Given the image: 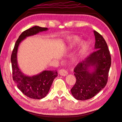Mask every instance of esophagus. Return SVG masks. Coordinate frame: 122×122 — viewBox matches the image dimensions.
Here are the masks:
<instances>
[{
  "instance_id": "34e87169",
  "label": "esophagus",
  "mask_w": 122,
  "mask_h": 122,
  "mask_svg": "<svg viewBox=\"0 0 122 122\" xmlns=\"http://www.w3.org/2000/svg\"><path fill=\"white\" fill-rule=\"evenodd\" d=\"M59 74L60 75L62 76H66L68 75V72H67V71L66 70L62 69L59 70Z\"/></svg>"
}]
</instances>
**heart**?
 Returning a JSON list of instances; mask_svg holds the SVG:
<instances>
[{
    "label": "heart",
    "mask_w": 122,
    "mask_h": 122,
    "mask_svg": "<svg viewBox=\"0 0 122 122\" xmlns=\"http://www.w3.org/2000/svg\"><path fill=\"white\" fill-rule=\"evenodd\" d=\"M80 41H81V39L79 36H72L70 37V39L69 47L70 48H71L73 46H74L79 44ZM86 43L82 42L81 45V47L80 48L79 51H78V53L74 57L72 58V61L73 63H77L80 60V59L81 58V57L83 54V52H85V50L86 49Z\"/></svg>",
    "instance_id": "heart-1"
}]
</instances>
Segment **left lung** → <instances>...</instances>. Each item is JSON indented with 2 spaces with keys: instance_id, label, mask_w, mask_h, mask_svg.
<instances>
[{
  "instance_id": "1",
  "label": "left lung",
  "mask_w": 122,
  "mask_h": 122,
  "mask_svg": "<svg viewBox=\"0 0 122 122\" xmlns=\"http://www.w3.org/2000/svg\"><path fill=\"white\" fill-rule=\"evenodd\" d=\"M94 51L75 67V85L71 89L73 97L78 100H88L95 96L106 86L111 64L110 51L105 40L94 31Z\"/></svg>"
}]
</instances>
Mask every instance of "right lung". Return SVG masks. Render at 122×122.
<instances>
[{"mask_svg":"<svg viewBox=\"0 0 122 122\" xmlns=\"http://www.w3.org/2000/svg\"><path fill=\"white\" fill-rule=\"evenodd\" d=\"M47 30V28L34 26L23 32L16 41L11 56L13 81L24 95L33 99H41L47 95L53 80L57 76V71L56 70H44L32 76L25 75L18 67V49L20 43L26 37L34 36Z\"/></svg>","mask_w":122,"mask_h":122,"instance_id":"add662e5","label":"right lung"}]
</instances>
